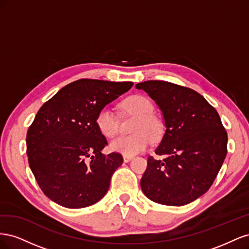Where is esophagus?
<instances>
[{
    "mask_svg": "<svg viewBox=\"0 0 249 249\" xmlns=\"http://www.w3.org/2000/svg\"><path fill=\"white\" fill-rule=\"evenodd\" d=\"M133 160V157H127V156H124V161L125 163H129L130 161Z\"/></svg>",
    "mask_w": 249,
    "mask_h": 249,
    "instance_id": "esophagus-1",
    "label": "esophagus"
}]
</instances>
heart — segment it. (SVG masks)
I'll use <instances>...</instances> for the list:
<instances>
[{
	"mask_svg": "<svg viewBox=\"0 0 249 249\" xmlns=\"http://www.w3.org/2000/svg\"><path fill=\"white\" fill-rule=\"evenodd\" d=\"M124 107L127 111L138 115L139 119H137L133 129L135 134L113 139L110 143V147L115 153L134 157L147 148L150 143V137L148 134L149 133L152 137H156L160 130V124L153 115L154 105L146 96L133 95L127 97L124 102ZM95 124L100 133L107 138L115 136L118 132L117 117L109 107H104L97 113Z\"/></svg>",
	"mask_w": 249,
	"mask_h": 249,
	"instance_id": "b5f03b06",
	"label": "heart"
}]
</instances>
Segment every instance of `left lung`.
Returning a JSON list of instances; mask_svg holds the SVG:
<instances>
[{"label":"left lung","instance_id":"left-lung-1","mask_svg":"<svg viewBox=\"0 0 249 249\" xmlns=\"http://www.w3.org/2000/svg\"><path fill=\"white\" fill-rule=\"evenodd\" d=\"M162 112L165 131L140 185L150 200L185 206L212 186L227 156L228 134L214 107L193 89L165 81L138 83Z\"/></svg>","mask_w":249,"mask_h":249}]
</instances>
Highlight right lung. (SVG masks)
<instances>
[{
  "instance_id": "add662e5",
  "label": "right lung",
  "mask_w": 249,
  "mask_h": 249,
  "mask_svg": "<svg viewBox=\"0 0 249 249\" xmlns=\"http://www.w3.org/2000/svg\"><path fill=\"white\" fill-rule=\"evenodd\" d=\"M132 86L133 82L78 80L60 89L37 112L27 133V156L51 200L80 209L107 193L112 175L124 160L118 153L102 154L108 142L95 118Z\"/></svg>"
}]
</instances>
